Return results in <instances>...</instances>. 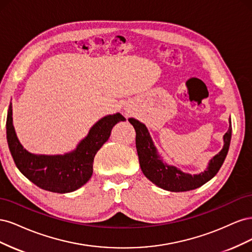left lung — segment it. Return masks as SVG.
<instances>
[{
    "label": "left lung",
    "mask_w": 252,
    "mask_h": 252,
    "mask_svg": "<svg viewBox=\"0 0 252 252\" xmlns=\"http://www.w3.org/2000/svg\"><path fill=\"white\" fill-rule=\"evenodd\" d=\"M128 121L135 129V146L144 175L158 187L171 192L189 191L201 187L205 183L210 181L223 165L229 149L232 132L230 119L229 128L223 136L224 146L222 150L210 159L207 168L203 172L199 174L186 173L178 167L164 162L151 139L146 125L133 118L128 119Z\"/></svg>",
    "instance_id": "1"
}]
</instances>
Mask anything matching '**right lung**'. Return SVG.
Returning a JSON list of instances; mask_svg holds the SVG:
<instances>
[{"label":"right lung","mask_w":252,"mask_h":252,"mask_svg":"<svg viewBox=\"0 0 252 252\" xmlns=\"http://www.w3.org/2000/svg\"><path fill=\"white\" fill-rule=\"evenodd\" d=\"M125 120L119 112L98 120L77 148L65 155H34L23 147L18 139L10 103L6 121L7 142L18 169L30 182L47 191L72 192L90 180L96 152L108 141L113 126Z\"/></svg>","instance_id":"add662e5"}]
</instances>
